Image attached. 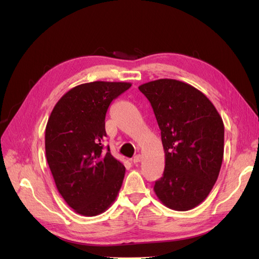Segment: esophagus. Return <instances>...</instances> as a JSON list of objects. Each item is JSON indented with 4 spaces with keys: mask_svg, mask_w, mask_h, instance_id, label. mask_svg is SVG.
Instances as JSON below:
<instances>
[{
    "mask_svg": "<svg viewBox=\"0 0 259 259\" xmlns=\"http://www.w3.org/2000/svg\"><path fill=\"white\" fill-rule=\"evenodd\" d=\"M140 161H142V155H140V154H136V155L134 156V158L132 159V162L134 163V164H136V163H138V162H140Z\"/></svg>",
    "mask_w": 259,
    "mask_h": 259,
    "instance_id": "1",
    "label": "esophagus"
}]
</instances>
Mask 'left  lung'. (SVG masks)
<instances>
[{
  "label": "left lung",
  "instance_id": "left-lung-1",
  "mask_svg": "<svg viewBox=\"0 0 259 259\" xmlns=\"http://www.w3.org/2000/svg\"><path fill=\"white\" fill-rule=\"evenodd\" d=\"M138 89L150 101L165 153L156 197L168 208L192 209L207 198L222 167V116L204 94L185 82L160 79Z\"/></svg>",
  "mask_w": 259,
  "mask_h": 259
}]
</instances>
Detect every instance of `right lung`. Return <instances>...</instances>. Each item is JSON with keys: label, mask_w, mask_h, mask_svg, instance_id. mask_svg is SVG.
Returning <instances> with one entry per match:
<instances>
[{"label": "right lung", "mask_w": 259, "mask_h": 259, "mask_svg": "<svg viewBox=\"0 0 259 259\" xmlns=\"http://www.w3.org/2000/svg\"><path fill=\"white\" fill-rule=\"evenodd\" d=\"M131 86L105 81L77 85L58 100L49 117L46 160L58 192L77 214L104 213L121 189L125 167L101 143L109 106Z\"/></svg>", "instance_id": "right-lung-1"}]
</instances>
